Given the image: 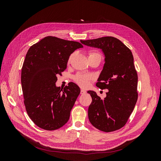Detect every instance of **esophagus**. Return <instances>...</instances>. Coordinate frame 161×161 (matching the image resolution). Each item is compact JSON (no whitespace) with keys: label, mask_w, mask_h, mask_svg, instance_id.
I'll return each mask as SVG.
<instances>
[{"label":"esophagus","mask_w":161,"mask_h":161,"mask_svg":"<svg viewBox=\"0 0 161 161\" xmlns=\"http://www.w3.org/2000/svg\"><path fill=\"white\" fill-rule=\"evenodd\" d=\"M86 92V91L85 90V89H81L80 90V94L81 95H84V94H85Z\"/></svg>","instance_id":"1"}]
</instances>
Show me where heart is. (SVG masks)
Here are the masks:
<instances>
[{
	"mask_svg": "<svg viewBox=\"0 0 161 161\" xmlns=\"http://www.w3.org/2000/svg\"><path fill=\"white\" fill-rule=\"evenodd\" d=\"M74 56V53H72L70 56L69 60H68V63H70ZM100 58L101 59V53L96 50H91L89 52V58ZM93 79V77L90 75H84V74H79L75 76V80L76 83L82 87H86L88 86L90 81Z\"/></svg>",
	"mask_w": 161,
	"mask_h": 161,
	"instance_id": "heart-1",
	"label": "heart"
}]
</instances>
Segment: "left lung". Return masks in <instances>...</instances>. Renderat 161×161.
Here are the masks:
<instances>
[{
  "label": "left lung",
  "instance_id": "1",
  "mask_svg": "<svg viewBox=\"0 0 161 161\" xmlns=\"http://www.w3.org/2000/svg\"><path fill=\"white\" fill-rule=\"evenodd\" d=\"M80 42L100 48L105 56L96 86L109 91L103 99L95 91H88L92 97L89 119L95 128L105 132L118 130L127 123L138 99V75L132 53L119 40L111 36Z\"/></svg>",
  "mask_w": 161,
  "mask_h": 161
}]
</instances>
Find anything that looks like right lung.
Wrapping results in <instances>:
<instances>
[{
  "mask_svg": "<svg viewBox=\"0 0 161 161\" xmlns=\"http://www.w3.org/2000/svg\"><path fill=\"white\" fill-rule=\"evenodd\" d=\"M80 43L47 36L29 49L21 69L24 104L29 117L39 128L55 130L69 121L80 88L69 82L64 89L56 86L72 53Z\"/></svg>",
  "mask_w": 161,
  "mask_h": 161,
  "instance_id": "right-lung-1",
  "label": "right lung"
}]
</instances>
